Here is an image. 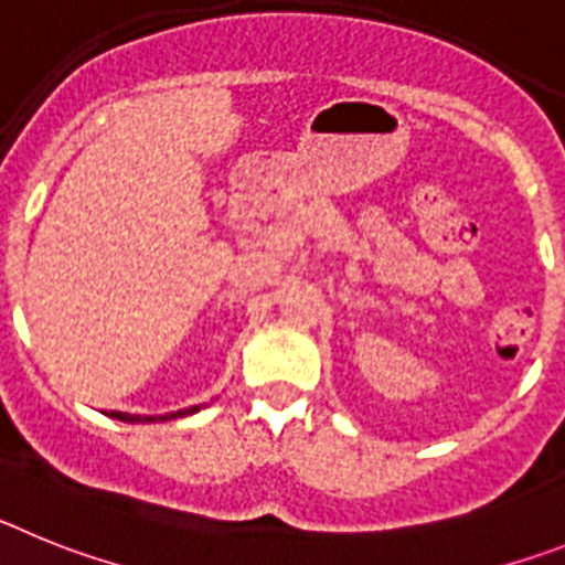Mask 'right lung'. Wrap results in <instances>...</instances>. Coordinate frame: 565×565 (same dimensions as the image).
Returning <instances> with one entry per match:
<instances>
[{
    "label": "right lung",
    "mask_w": 565,
    "mask_h": 565,
    "mask_svg": "<svg viewBox=\"0 0 565 565\" xmlns=\"http://www.w3.org/2000/svg\"><path fill=\"white\" fill-rule=\"evenodd\" d=\"M199 412V406H190V409H179L170 412V415H130V412H110V418L125 420V424H156V420H173V418H184V415H193Z\"/></svg>",
    "instance_id": "1"
}]
</instances>
